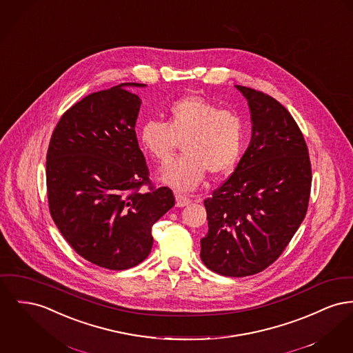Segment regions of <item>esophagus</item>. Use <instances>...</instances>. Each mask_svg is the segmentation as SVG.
I'll list each match as a JSON object with an SVG mask.
<instances>
[{
  "label": "esophagus",
  "mask_w": 353,
  "mask_h": 353,
  "mask_svg": "<svg viewBox=\"0 0 353 353\" xmlns=\"http://www.w3.org/2000/svg\"><path fill=\"white\" fill-rule=\"evenodd\" d=\"M174 197H176V207H187L188 204L192 203V200L188 197L187 194H183L180 192H176Z\"/></svg>",
  "instance_id": "esophagus-1"
}]
</instances>
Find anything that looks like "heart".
<instances>
[{
  "mask_svg": "<svg viewBox=\"0 0 353 353\" xmlns=\"http://www.w3.org/2000/svg\"><path fill=\"white\" fill-rule=\"evenodd\" d=\"M139 139L159 163H166L183 141L184 154L163 166L160 180L177 190H192L208 170L223 174L234 168L245 146L247 126L239 113L192 94L169 105L168 123L145 121Z\"/></svg>",
  "mask_w": 353,
  "mask_h": 353,
  "instance_id": "obj_1",
  "label": "heart"
}]
</instances>
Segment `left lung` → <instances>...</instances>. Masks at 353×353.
Returning <instances> with one entry per match:
<instances>
[{"label":"left lung","instance_id":"obj_1","mask_svg":"<svg viewBox=\"0 0 353 353\" xmlns=\"http://www.w3.org/2000/svg\"><path fill=\"white\" fill-rule=\"evenodd\" d=\"M248 101L252 137L228 180L204 201L201 260L229 277L259 273L277 260L310 201L308 148L290 112L263 92L234 85Z\"/></svg>","mask_w":353,"mask_h":353}]
</instances>
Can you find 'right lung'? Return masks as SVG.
<instances>
[{"label": "right lung", "instance_id": "add662e5", "mask_svg": "<svg viewBox=\"0 0 353 353\" xmlns=\"http://www.w3.org/2000/svg\"><path fill=\"white\" fill-rule=\"evenodd\" d=\"M120 83L68 109L46 156L50 214L63 239L85 260L123 270L144 261L152 225L174 205L169 188L139 189L149 181L136 121L141 100Z\"/></svg>", "mask_w": 353, "mask_h": 353}]
</instances>
